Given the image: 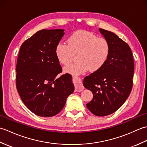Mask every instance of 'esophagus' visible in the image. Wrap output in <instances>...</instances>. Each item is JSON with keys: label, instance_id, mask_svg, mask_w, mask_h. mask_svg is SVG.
<instances>
[{"label": "esophagus", "instance_id": "1", "mask_svg": "<svg viewBox=\"0 0 147 147\" xmlns=\"http://www.w3.org/2000/svg\"><path fill=\"white\" fill-rule=\"evenodd\" d=\"M73 82L75 86V91L76 92H82L84 89V86L82 80L78 77H73Z\"/></svg>", "mask_w": 147, "mask_h": 147}]
</instances>
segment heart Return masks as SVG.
<instances>
[{"label":"heart","instance_id":"heart-1","mask_svg":"<svg viewBox=\"0 0 147 147\" xmlns=\"http://www.w3.org/2000/svg\"><path fill=\"white\" fill-rule=\"evenodd\" d=\"M67 45L59 43L55 47V55L59 61L67 65L78 54L76 63L64 68L65 73L74 75L90 71H98L107 61L110 53V45L107 39L98 37L92 32L84 30L76 31L69 36Z\"/></svg>","mask_w":147,"mask_h":147}]
</instances>
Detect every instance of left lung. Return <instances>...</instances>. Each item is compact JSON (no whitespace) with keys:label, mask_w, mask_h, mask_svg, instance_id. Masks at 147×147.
Returning a JSON list of instances; mask_svg holds the SVG:
<instances>
[{"label":"left lung","mask_w":147,"mask_h":147,"mask_svg":"<svg viewBox=\"0 0 147 147\" xmlns=\"http://www.w3.org/2000/svg\"><path fill=\"white\" fill-rule=\"evenodd\" d=\"M99 31L108 40L110 53L101 69L84 78L83 85L93 95L87 108L96 116H105L119 109L130 95L134 61L131 50L125 42L109 31Z\"/></svg>","instance_id":"8db88e82"}]
</instances>
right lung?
<instances>
[{
	"instance_id": "add662e5",
	"label": "right lung",
	"mask_w": 147,
	"mask_h": 147,
	"mask_svg": "<svg viewBox=\"0 0 147 147\" xmlns=\"http://www.w3.org/2000/svg\"><path fill=\"white\" fill-rule=\"evenodd\" d=\"M64 30H42L21 45L16 64V88L30 111L41 117H52L64 107L74 86L69 74H62L55 47Z\"/></svg>"
}]
</instances>
